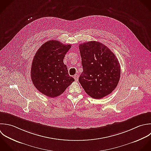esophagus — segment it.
Listing matches in <instances>:
<instances>
[{"instance_id": "1", "label": "esophagus", "mask_w": 151, "mask_h": 151, "mask_svg": "<svg viewBox=\"0 0 151 151\" xmlns=\"http://www.w3.org/2000/svg\"><path fill=\"white\" fill-rule=\"evenodd\" d=\"M73 77H74V79H75V81H78V78H79V76H78V74L75 75Z\"/></svg>"}]
</instances>
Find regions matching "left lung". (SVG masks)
Here are the masks:
<instances>
[{"label":"left lung","mask_w":151,"mask_h":151,"mask_svg":"<svg viewBox=\"0 0 151 151\" xmlns=\"http://www.w3.org/2000/svg\"><path fill=\"white\" fill-rule=\"evenodd\" d=\"M83 72L79 81L86 93L101 99L117 86L121 66L115 54L104 44L90 41L79 45Z\"/></svg>","instance_id":"left-lung-1"}]
</instances>
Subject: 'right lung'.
Segmentation results:
<instances>
[{"mask_svg":"<svg viewBox=\"0 0 151 151\" xmlns=\"http://www.w3.org/2000/svg\"><path fill=\"white\" fill-rule=\"evenodd\" d=\"M70 47V45L49 40L39 48L33 58L30 72L32 82L40 92L48 97L59 96L75 81L69 75L63 63Z\"/></svg>","mask_w":151,"mask_h":151,"instance_id":"right-lung-1","label":"right lung"}]
</instances>
